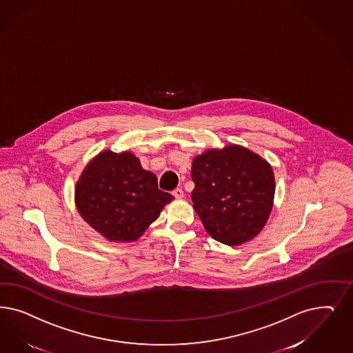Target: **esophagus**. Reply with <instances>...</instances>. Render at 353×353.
<instances>
[{
	"label": "esophagus",
	"instance_id": "obj_1",
	"mask_svg": "<svg viewBox=\"0 0 353 353\" xmlns=\"http://www.w3.org/2000/svg\"><path fill=\"white\" fill-rule=\"evenodd\" d=\"M172 194H174L175 199H182L183 196H184L182 188H175V190L172 191Z\"/></svg>",
	"mask_w": 353,
	"mask_h": 353
}]
</instances>
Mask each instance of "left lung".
I'll use <instances>...</instances> for the list:
<instances>
[{
    "mask_svg": "<svg viewBox=\"0 0 353 353\" xmlns=\"http://www.w3.org/2000/svg\"><path fill=\"white\" fill-rule=\"evenodd\" d=\"M194 212L206 232L228 245L253 239L273 208L274 172L259 154L239 145L212 149L192 162Z\"/></svg>",
    "mask_w": 353,
    "mask_h": 353,
    "instance_id": "8db88e82",
    "label": "left lung"
}]
</instances>
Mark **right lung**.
I'll return each mask as SVG.
<instances>
[{"instance_id":"right-lung-1","label":"right lung","mask_w":353,"mask_h":353,"mask_svg":"<svg viewBox=\"0 0 353 353\" xmlns=\"http://www.w3.org/2000/svg\"><path fill=\"white\" fill-rule=\"evenodd\" d=\"M172 199L159 190L157 176L128 152L100 153L87 165L75 188L80 216L114 241L137 240Z\"/></svg>"}]
</instances>
